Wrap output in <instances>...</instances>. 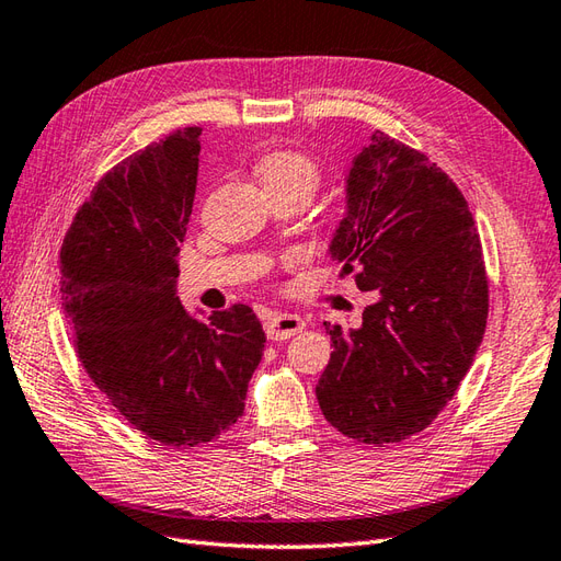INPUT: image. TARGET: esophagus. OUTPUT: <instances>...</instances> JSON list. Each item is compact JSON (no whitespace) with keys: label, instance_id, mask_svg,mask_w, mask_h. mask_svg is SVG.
I'll return each mask as SVG.
<instances>
[{"label":"esophagus","instance_id":"1","mask_svg":"<svg viewBox=\"0 0 561 561\" xmlns=\"http://www.w3.org/2000/svg\"><path fill=\"white\" fill-rule=\"evenodd\" d=\"M306 328V322L289 312H272L265 318V332L272 342H284Z\"/></svg>","mask_w":561,"mask_h":561}]
</instances>
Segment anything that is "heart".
Listing matches in <instances>:
<instances>
[{
	"label": "heart",
	"mask_w": 561,
	"mask_h": 561,
	"mask_svg": "<svg viewBox=\"0 0 561 561\" xmlns=\"http://www.w3.org/2000/svg\"><path fill=\"white\" fill-rule=\"evenodd\" d=\"M257 179L265 191H298L310 198L320 186V169L304 152L275 150L257 162Z\"/></svg>",
	"instance_id": "heart-1"
}]
</instances>
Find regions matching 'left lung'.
<instances>
[{
    "label": "left lung",
    "mask_w": 561,
    "mask_h": 561,
    "mask_svg": "<svg viewBox=\"0 0 561 561\" xmlns=\"http://www.w3.org/2000/svg\"><path fill=\"white\" fill-rule=\"evenodd\" d=\"M330 255L375 304L360 328L324 322L334 344L316 387L324 419L375 447L421 433L485 334L488 277L466 198L423 152L375 131L348 167Z\"/></svg>",
    "instance_id": "left-lung-1"
}]
</instances>
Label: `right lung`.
<instances>
[{"label":"right lung","instance_id":"add662e5","mask_svg":"<svg viewBox=\"0 0 561 561\" xmlns=\"http://www.w3.org/2000/svg\"><path fill=\"white\" fill-rule=\"evenodd\" d=\"M201 131H174L104 174L61 245V301L85 373L128 423L174 449L241 419L265 348L249 306L201 320L176 296Z\"/></svg>","mask_w":561,"mask_h":561}]
</instances>
